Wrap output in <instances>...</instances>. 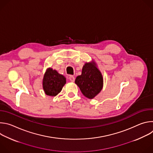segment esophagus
I'll use <instances>...</instances> for the list:
<instances>
[{
    "mask_svg": "<svg viewBox=\"0 0 153 153\" xmlns=\"http://www.w3.org/2000/svg\"><path fill=\"white\" fill-rule=\"evenodd\" d=\"M68 79H69V80H70L71 82H74L75 78H74V76H69Z\"/></svg>",
    "mask_w": 153,
    "mask_h": 153,
    "instance_id": "esophagus-1",
    "label": "esophagus"
}]
</instances>
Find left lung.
Wrapping results in <instances>:
<instances>
[{"instance_id": "left-lung-1", "label": "left lung", "mask_w": 153, "mask_h": 153, "mask_svg": "<svg viewBox=\"0 0 153 153\" xmlns=\"http://www.w3.org/2000/svg\"><path fill=\"white\" fill-rule=\"evenodd\" d=\"M75 83L83 96L90 99L94 98L101 91L103 86V76L94 60L85 62L82 74L76 78Z\"/></svg>"}]
</instances>
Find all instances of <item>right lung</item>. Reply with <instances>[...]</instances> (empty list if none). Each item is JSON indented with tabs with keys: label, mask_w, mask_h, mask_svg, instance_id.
Instances as JSON below:
<instances>
[{
	"label": "right lung",
	"mask_w": 153,
	"mask_h": 153,
	"mask_svg": "<svg viewBox=\"0 0 153 153\" xmlns=\"http://www.w3.org/2000/svg\"><path fill=\"white\" fill-rule=\"evenodd\" d=\"M66 82L64 76L52 68H48L42 80L43 90L47 96H56L62 91Z\"/></svg>",
	"instance_id": "right-lung-1"
}]
</instances>
